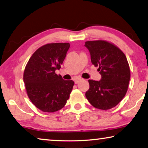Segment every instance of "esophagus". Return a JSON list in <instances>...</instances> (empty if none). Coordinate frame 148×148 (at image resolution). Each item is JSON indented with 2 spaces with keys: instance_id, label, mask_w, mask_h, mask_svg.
<instances>
[{
  "instance_id": "esophagus-1",
  "label": "esophagus",
  "mask_w": 148,
  "mask_h": 148,
  "mask_svg": "<svg viewBox=\"0 0 148 148\" xmlns=\"http://www.w3.org/2000/svg\"><path fill=\"white\" fill-rule=\"evenodd\" d=\"M82 78H76V79H75V84H78V83H79V82H80V81H82Z\"/></svg>"
}]
</instances>
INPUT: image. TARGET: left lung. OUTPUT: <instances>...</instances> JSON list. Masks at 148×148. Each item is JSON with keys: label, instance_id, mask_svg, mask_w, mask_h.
Segmentation results:
<instances>
[{"label": "left lung", "instance_id": "1", "mask_svg": "<svg viewBox=\"0 0 148 148\" xmlns=\"http://www.w3.org/2000/svg\"><path fill=\"white\" fill-rule=\"evenodd\" d=\"M84 46L90 53L91 61L101 76L99 81L89 79L86 97L95 108L107 110L115 107L125 97L130 79V71L125 54L109 42L88 41Z\"/></svg>", "mask_w": 148, "mask_h": 148}]
</instances>
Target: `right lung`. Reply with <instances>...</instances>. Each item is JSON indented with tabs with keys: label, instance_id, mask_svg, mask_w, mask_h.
<instances>
[{
	"label": "right lung",
	"instance_id": "1",
	"mask_svg": "<svg viewBox=\"0 0 148 148\" xmlns=\"http://www.w3.org/2000/svg\"><path fill=\"white\" fill-rule=\"evenodd\" d=\"M69 48V43L45 45L33 54L25 68L23 82L27 95L42 111L61 109L70 97L74 82L55 73L60 69Z\"/></svg>",
	"mask_w": 148,
	"mask_h": 148
}]
</instances>
